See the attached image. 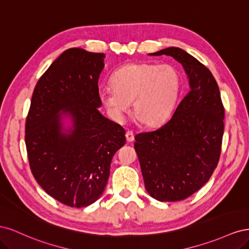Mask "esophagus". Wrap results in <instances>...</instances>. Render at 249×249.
I'll use <instances>...</instances> for the list:
<instances>
[{
	"instance_id": "esophagus-1",
	"label": "esophagus",
	"mask_w": 249,
	"mask_h": 249,
	"mask_svg": "<svg viewBox=\"0 0 249 249\" xmlns=\"http://www.w3.org/2000/svg\"><path fill=\"white\" fill-rule=\"evenodd\" d=\"M125 138L127 142H132L134 140V133L132 131H126Z\"/></svg>"
}]
</instances>
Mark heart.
Masks as SVG:
<instances>
[{
  "label": "heart",
  "mask_w": 249,
  "mask_h": 249,
  "mask_svg": "<svg viewBox=\"0 0 249 249\" xmlns=\"http://www.w3.org/2000/svg\"><path fill=\"white\" fill-rule=\"evenodd\" d=\"M112 87L100 91V100L115 119H122L133 103V114L145 126L163 123L175 108L180 88L178 71L171 64L129 63L111 78Z\"/></svg>",
  "instance_id": "1"
}]
</instances>
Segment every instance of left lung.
I'll list each match as a JSON object with an SVG mask.
<instances>
[{"instance_id":"left-lung-1","label":"left lung","mask_w":249,"mask_h":249,"mask_svg":"<svg viewBox=\"0 0 249 249\" xmlns=\"http://www.w3.org/2000/svg\"><path fill=\"white\" fill-rule=\"evenodd\" d=\"M150 55L171 56L182 63L191 89L167 123L135 136L134 147L150 196L183 200L199 190L217 167L224 107L214 76L196 58L173 47Z\"/></svg>"}]
</instances>
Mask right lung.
Wrapping results in <instances>:
<instances>
[{
    "mask_svg": "<svg viewBox=\"0 0 249 249\" xmlns=\"http://www.w3.org/2000/svg\"><path fill=\"white\" fill-rule=\"evenodd\" d=\"M104 57L78 48L63 52L37 82L26 119L32 175L49 195L69 207H87L101 197L112 158L125 143L124 127L97 110ZM61 110L73 117L70 134L61 132Z\"/></svg>",
    "mask_w": 249,
    "mask_h": 249,
    "instance_id": "obj_1",
    "label": "right lung"
}]
</instances>
